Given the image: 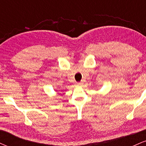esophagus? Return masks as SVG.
Masks as SVG:
<instances>
[{
	"label": "esophagus",
	"instance_id": "obj_1",
	"mask_svg": "<svg viewBox=\"0 0 146 146\" xmlns=\"http://www.w3.org/2000/svg\"><path fill=\"white\" fill-rule=\"evenodd\" d=\"M76 85L78 86H82V82H77L76 83Z\"/></svg>",
	"mask_w": 146,
	"mask_h": 146
}]
</instances>
